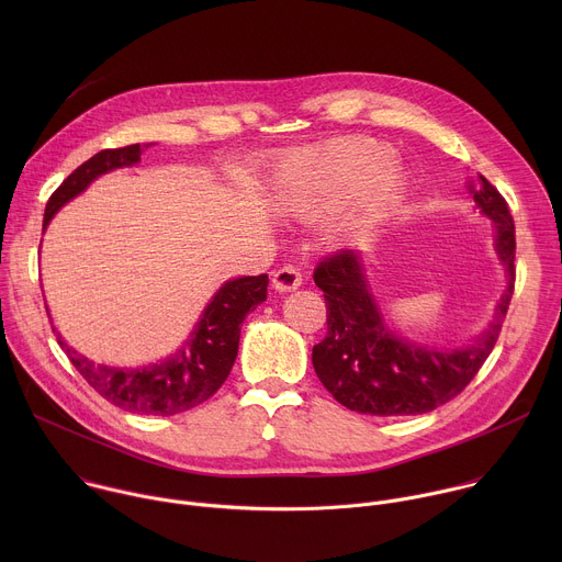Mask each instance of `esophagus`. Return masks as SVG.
<instances>
[{
  "mask_svg": "<svg viewBox=\"0 0 562 562\" xmlns=\"http://www.w3.org/2000/svg\"><path fill=\"white\" fill-rule=\"evenodd\" d=\"M273 289L276 291H295L300 284H302V273L295 269V267H282L273 273Z\"/></svg>",
  "mask_w": 562,
  "mask_h": 562,
  "instance_id": "esophagus-1",
  "label": "esophagus"
}]
</instances>
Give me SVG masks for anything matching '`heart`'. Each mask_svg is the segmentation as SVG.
Masks as SVG:
<instances>
[{
  "label": "heart",
  "instance_id": "b5f03b06",
  "mask_svg": "<svg viewBox=\"0 0 562 562\" xmlns=\"http://www.w3.org/2000/svg\"><path fill=\"white\" fill-rule=\"evenodd\" d=\"M391 148L367 137L291 155L278 176L286 202L300 213H325L349 202L340 228L358 231L382 220L405 193V178L391 165Z\"/></svg>",
  "mask_w": 562,
  "mask_h": 562
}]
</instances>
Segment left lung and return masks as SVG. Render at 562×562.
Returning <instances> with one entry per match:
<instances>
[{
  "mask_svg": "<svg viewBox=\"0 0 562 562\" xmlns=\"http://www.w3.org/2000/svg\"><path fill=\"white\" fill-rule=\"evenodd\" d=\"M480 213L494 220L496 254L507 271L494 319L471 345L436 349L395 334L384 319L358 251L345 249L317 265L313 280L325 291L327 336L313 347V369L327 391L351 412L418 416L456 397L490 358L514 293L516 228L505 198L483 176L467 184Z\"/></svg>",
  "mask_w": 562,
  "mask_h": 562,
  "instance_id": "obj_1",
  "label": "left lung"
}]
</instances>
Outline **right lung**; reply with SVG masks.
<instances>
[{"label":"right lung","instance_id":"obj_1","mask_svg":"<svg viewBox=\"0 0 562 562\" xmlns=\"http://www.w3.org/2000/svg\"><path fill=\"white\" fill-rule=\"evenodd\" d=\"M146 148L150 144H144ZM144 146L131 144L95 153L77 167L50 195L44 211V231L53 215L72 198L85 193L100 176L139 162ZM269 276L226 280L202 311L193 331L176 353L144 367L95 364L66 345L53 329L72 367L111 405L142 416H173L209 400L228 378L237 356L239 327L249 311L267 300Z\"/></svg>","mask_w":562,"mask_h":562}]
</instances>
